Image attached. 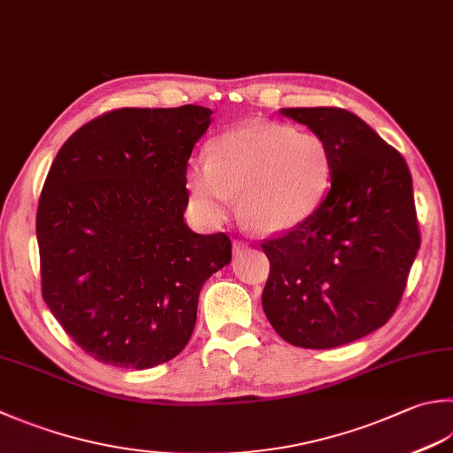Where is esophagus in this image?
Segmentation results:
<instances>
[{"instance_id": "obj_1", "label": "esophagus", "mask_w": 453, "mask_h": 453, "mask_svg": "<svg viewBox=\"0 0 453 453\" xmlns=\"http://www.w3.org/2000/svg\"><path fill=\"white\" fill-rule=\"evenodd\" d=\"M233 249H234V254H236V256H241L246 249H249V246H246V244H244V242H241V241H234Z\"/></svg>"}]
</instances>
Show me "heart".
Masks as SVG:
<instances>
[{
  "label": "heart",
  "instance_id": "heart-1",
  "mask_svg": "<svg viewBox=\"0 0 453 453\" xmlns=\"http://www.w3.org/2000/svg\"><path fill=\"white\" fill-rule=\"evenodd\" d=\"M331 164L318 134L274 122H250L211 143V159L187 169V187L199 211L220 220L238 195V212L260 233L302 225L329 189Z\"/></svg>",
  "mask_w": 453,
  "mask_h": 453
}]
</instances>
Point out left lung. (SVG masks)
Returning a JSON list of instances; mask_svg holds the SVG:
<instances>
[{
    "mask_svg": "<svg viewBox=\"0 0 453 453\" xmlns=\"http://www.w3.org/2000/svg\"><path fill=\"white\" fill-rule=\"evenodd\" d=\"M326 142L331 189L288 234L262 244V307L296 347L333 349L385 326L420 249L412 177L400 153L341 108H281Z\"/></svg>",
    "mask_w": 453,
    "mask_h": 453,
    "instance_id": "left-lung-1",
    "label": "left lung"
}]
</instances>
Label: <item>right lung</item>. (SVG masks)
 <instances>
[{
    "mask_svg": "<svg viewBox=\"0 0 453 453\" xmlns=\"http://www.w3.org/2000/svg\"><path fill=\"white\" fill-rule=\"evenodd\" d=\"M204 106L120 108L58 150L37 209L42 300L94 359L172 361L189 343L204 281L233 258L225 233L187 226V161Z\"/></svg>",
    "mask_w": 453,
    "mask_h": 453,
    "instance_id": "add662e5",
    "label": "right lung"
}]
</instances>
